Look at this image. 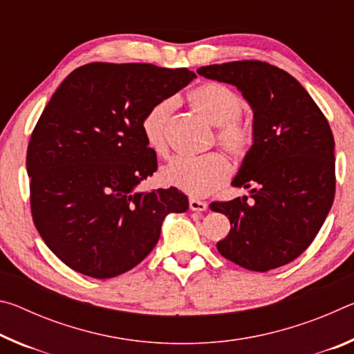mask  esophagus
<instances>
[{"label":"esophagus","mask_w":354,"mask_h":354,"mask_svg":"<svg viewBox=\"0 0 354 354\" xmlns=\"http://www.w3.org/2000/svg\"><path fill=\"white\" fill-rule=\"evenodd\" d=\"M189 207L192 209V211H206L207 209V205L205 201H200V200H196V198H190L189 200Z\"/></svg>","instance_id":"obj_1"}]
</instances>
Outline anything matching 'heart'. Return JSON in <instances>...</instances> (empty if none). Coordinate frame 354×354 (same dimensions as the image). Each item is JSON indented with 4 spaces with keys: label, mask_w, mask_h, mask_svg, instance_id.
<instances>
[{
    "label": "heart",
    "mask_w": 354,
    "mask_h": 354,
    "mask_svg": "<svg viewBox=\"0 0 354 354\" xmlns=\"http://www.w3.org/2000/svg\"><path fill=\"white\" fill-rule=\"evenodd\" d=\"M190 106L212 127H217V143L232 158L245 159L256 142L254 127L242 120L245 101L237 92L221 82L201 84L189 95ZM175 109L173 100H162L149 107L142 120V134L147 145L158 156L169 151L170 117ZM231 175V167L220 154L196 159H175L160 171V181L192 196H206L223 185Z\"/></svg>",
    "instance_id": "b5f03b06"
}]
</instances>
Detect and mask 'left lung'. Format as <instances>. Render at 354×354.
<instances>
[{"instance_id":"obj_1","label":"left lung","mask_w":354,"mask_h":354,"mask_svg":"<svg viewBox=\"0 0 354 354\" xmlns=\"http://www.w3.org/2000/svg\"><path fill=\"white\" fill-rule=\"evenodd\" d=\"M196 73L232 84L253 111L256 142L234 187L248 196L215 201L231 230L218 253L253 272L292 262L320 231L335 194L334 137L328 120L301 84L261 61L200 67Z\"/></svg>"}]
</instances>
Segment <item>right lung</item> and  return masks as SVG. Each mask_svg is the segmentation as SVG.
Returning <instances> with one entry per match:
<instances>
[{
    "mask_svg": "<svg viewBox=\"0 0 354 354\" xmlns=\"http://www.w3.org/2000/svg\"><path fill=\"white\" fill-rule=\"evenodd\" d=\"M194 77L187 68L93 62L53 93L26 169L34 225L65 266L97 279L118 277L149 254L167 215L187 211L176 187H136L158 170L143 117Z\"/></svg>",
    "mask_w": 354,
    "mask_h": 354,
    "instance_id": "obj_1",
    "label": "right lung"
}]
</instances>
